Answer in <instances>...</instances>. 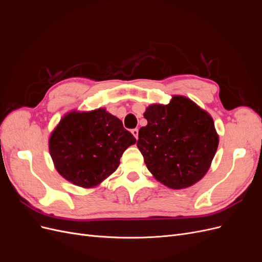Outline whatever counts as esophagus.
I'll use <instances>...</instances> for the list:
<instances>
[{
  "label": "esophagus",
  "mask_w": 262,
  "mask_h": 262,
  "mask_svg": "<svg viewBox=\"0 0 262 262\" xmlns=\"http://www.w3.org/2000/svg\"><path fill=\"white\" fill-rule=\"evenodd\" d=\"M131 132H132V134L134 136V138L138 139V137H139V129H133Z\"/></svg>",
  "instance_id": "34e87169"
}]
</instances>
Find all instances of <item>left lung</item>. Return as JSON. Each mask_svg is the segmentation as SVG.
<instances>
[{
	"instance_id": "8db88e82",
	"label": "left lung",
	"mask_w": 262,
	"mask_h": 262,
	"mask_svg": "<svg viewBox=\"0 0 262 262\" xmlns=\"http://www.w3.org/2000/svg\"><path fill=\"white\" fill-rule=\"evenodd\" d=\"M137 146L147 169L171 189L191 187L208 172L219 146L212 117L185 96L149 105Z\"/></svg>"
}]
</instances>
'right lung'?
Wrapping results in <instances>:
<instances>
[{
    "instance_id": "add662e5",
    "label": "right lung",
    "mask_w": 262,
    "mask_h": 262,
    "mask_svg": "<svg viewBox=\"0 0 262 262\" xmlns=\"http://www.w3.org/2000/svg\"><path fill=\"white\" fill-rule=\"evenodd\" d=\"M137 140L122 121L98 108L71 112L49 139V152L60 175L82 188L97 187L120 164V157Z\"/></svg>"
}]
</instances>
